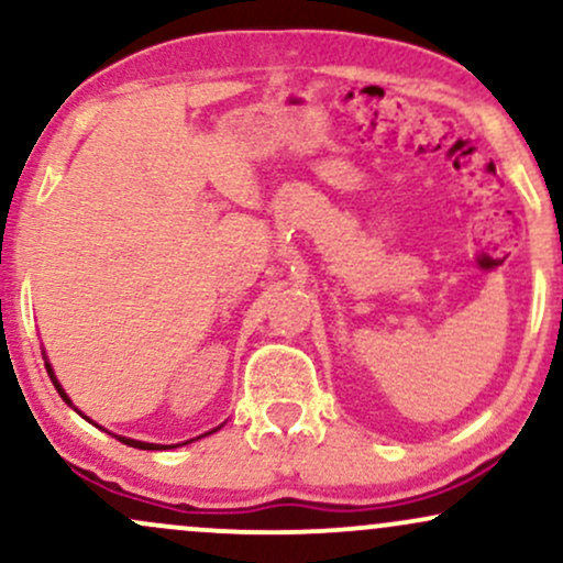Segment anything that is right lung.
Wrapping results in <instances>:
<instances>
[{
  "label": "right lung",
  "instance_id": "add662e5",
  "mask_svg": "<svg viewBox=\"0 0 563 563\" xmlns=\"http://www.w3.org/2000/svg\"><path fill=\"white\" fill-rule=\"evenodd\" d=\"M44 365H47V373H49V378H53V384H55L57 394H60V397L66 399V402L70 405L68 394L63 391V386H60V384H57V378H55L53 367H49V363H44ZM214 431H217V429H214ZM119 442H124V444H129V448H137V450H166V448H169V444H151V442H137V439H126V437H119Z\"/></svg>",
  "mask_w": 563,
  "mask_h": 563
}]
</instances>
